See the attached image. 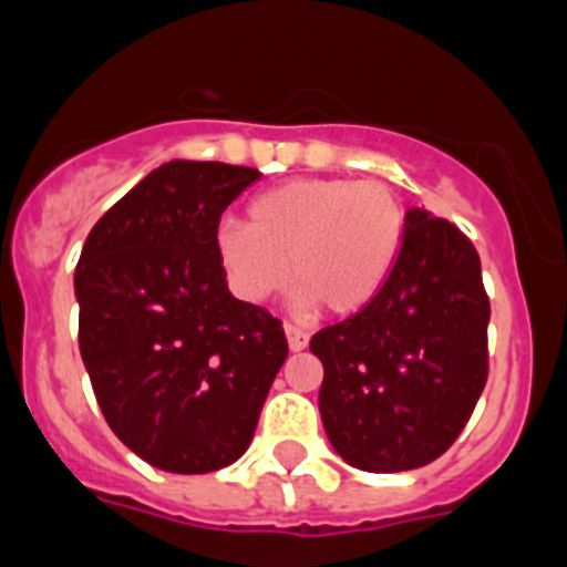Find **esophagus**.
<instances>
[{
  "instance_id": "esophagus-1",
  "label": "esophagus",
  "mask_w": 567,
  "mask_h": 567,
  "mask_svg": "<svg viewBox=\"0 0 567 567\" xmlns=\"http://www.w3.org/2000/svg\"><path fill=\"white\" fill-rule=\"evenodd\" d=\"M285 336H288V347L293 349V352H301V349L308 347V332L301 330V327L290 324V321H285Z\"/></svg>"
}]
</instances>
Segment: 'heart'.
I'll use <instances>...</instances> for the list:
<instances>
[{
  "mask_svg": "<svg viewBox=\"0 0 567 567\" xmlns=\"http://www.w3.org/2000/svg\"><path fill=\"white\" fill-rule=\"evenodd\" d=\"M405 237V204L367 178H290L251 198L246 224L215 229V257L231 293L262 301L285 282L293 305L349 316L380 293Z\"/></svg>",
  "mask_w": 567,
  "mask_h": 567,
  "instance_id": "obj_1",
  "label": "heart"
}]
</instances>
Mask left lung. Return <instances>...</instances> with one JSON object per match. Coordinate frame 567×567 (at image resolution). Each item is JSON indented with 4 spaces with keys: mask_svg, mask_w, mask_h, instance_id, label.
I'll return each mask as SVG.
<instances>
[{
    "mask_svg": "<svg viewBox=\"0 0 567 567\" xmlns=\"http://www.w3.org/2000/svg\"><path fill=\"white\" fill-rule=\"evenodd\" d=\"M486 324L489 296L470 237L411 209L380 293L310 338L324 367L321 422L338 456L367 473L442 456L486 385Z\"/></svg>",
    "mask_w": 567,
    "mask_h": 567,
    "instance_id": "8db88e82",
    "label": "left lung"
}]
</instances>
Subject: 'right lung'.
Here are the masks:
<instances>
[{"label":"right lung","mask_w":567,"mask_h":567,"mask_svg":"<svg viewBox=\"0 0 567 567\" xmlns=\"http://www.w3.org/2000/svg\"><path fill=\"white\" fill-rule=\"evenodd\" d=\"M259 176L162 164L94 224L78 259V343L100 411L167 473L237 462L288 358L282 321L237 301L215 257L220 215Z\"/></svg>","instance_id":"1"}]
</instances>
